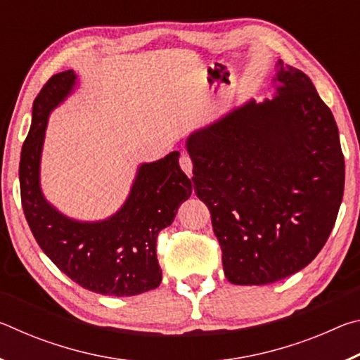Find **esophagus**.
I'll list each match as a JSON object with an SVG mask.
<instances>
[{
  "instance_id": "obj_1",
  "label": "esophagus",
  "mask_w": 360,
  "mask_h": 360,
  "mask_svg": "<svg viewBox=\"0 0 360 360\" xmlns=\"http://www.w3.org/2000/svg\"><path fill=\"white\" fill-rule=\"evenodd\" d=\"M179 167H181L182 172H184L188 176V178H191V176H192V168H193L191 157H188V155H181Z\"/></svg>"
}]
</instances>
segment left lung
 <instances>
[{
  "label": "left lung",
  "mask_w": 360,
  "mask_h": 360,
  "mask_svg": "<svg viewBox=\"0 0 360 360\" xmlns=\"http://www.w3.org/2000/svg\"><path fill=\"white\" fill-rule=\"evenodd\" d=\"M276 66L271 100H249L186 141L225 278L238 285L276 283L307 266L343 200L333 114L304 72L281 60Z\"/></svg>",
  "instance_id": "left-lung-1"
}]
</instances>
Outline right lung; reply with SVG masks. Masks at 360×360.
<instances>
[{"mask_svg": "<svg viewBox=\"0 0 360 360\" xmlns=\"http://www.w3.org/2000/svg\"><path fill=\"white\" fill-rule=\"evenodd\" d=\"M76 79L72 70L53 75L33 103L19 167L22 208L39 248L72 281L103 295L143 294L162 283L157 236L191 197L192 182L179 167V152L173 150L141 163L125 203L103 221H76L49 203L39 179L47 120L72 94Z\"/></svg>", "mask_w": 360, "mask_h": 360, "instance_id": "right-lung-1", "label": "right lung"}]
</instances>
